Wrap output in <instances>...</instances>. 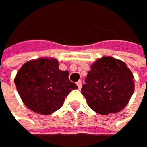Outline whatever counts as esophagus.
Returning a JSON list of instances; mask_svg holds the SVG:
<instances>
[{
    "mask_svg": "<svg viewBox=\"0 0 147 147\" xmlns=\"http://www.w3.org/2000/svg\"><path fill=\"white\" fill-rule=\"evenodd\" d=\"M76 85L78 86V89H81V87H82V81L81 80H79V81L76 83Z\"/></svg>",
    "mask_w": 147,
    "mask_h": 147,
    "instance_id": "obj_1",
    "label": "esophagus"
}]
</instances>
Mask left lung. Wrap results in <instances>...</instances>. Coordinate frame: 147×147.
<instances>
[{
  "label": "left lung",
  "instance_id": "1",
  "mask_svg": "<svg viewBox=\"0 0 147 147\" xmlns=\"http://www.w3.org/2000/svg\"><path fill=\"white\" fill-rule=\"evenodd\" d=\"M82 95L94 111L102 115L121 111L134 91V79L123 61L102 57L91 65Z\"/></svg>",
  "mask_w": 147,
  "mask_h": 147
}]
</instances>
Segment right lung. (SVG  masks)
<instances>
[{
	"label": "right lung",
	"mask_w": 147,
	"mask_h": 147,
	"mask_svg": "<svg viewBox=\"0 0 147 147\" xmlns=\"http://www.w3.org/2000/svg\"><path fill=\"white\" fill-rule=\"evenodd\" d=\"M68 71H61L53 58L26 62L14 78L18 94L32 111L49 115L63 105L69 93L77 86L69 80Z\"/></svg>",
	"instance_id": "add662e5"
}]
</instances>
